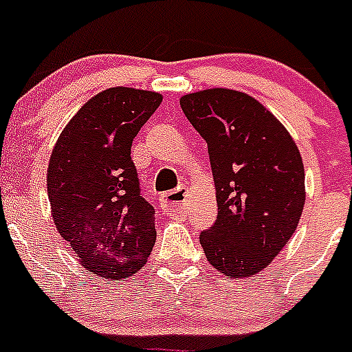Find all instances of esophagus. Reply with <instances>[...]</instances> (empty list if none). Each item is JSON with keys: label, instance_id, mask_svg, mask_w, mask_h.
<instances>
[{"label": "esophagus", "instance_id": "1", "mask_svg": "<svg viewBox=\"0 0 352 352\" xmlns=\"http://www.w3.org/2000/svg\"><path fill=\"white\" fill-rule=\"evenodd\" d=\"M162 206L166 208V211H169L170 214H182V211L185 210L186 203V192L183 186L176 188V190L166 192L162 195Z\"/></svg>", "mask_w": 352, "mask_h": 352}]
</instances>
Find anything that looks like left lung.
I'll return each instance as SVG.
<instances>
[{
    "label": "left lung",
    "instance_id": "1",
    "mask_svg": "<svg viewBox=\"0 0 352 352\" xmlns=\"http://www.w3.org/2000/svg\"><path fill=\"white\" fill-rule=\"evenodd\" d=\"M183 113L208 142L219 214L201 232L206 259L229 278L257 275L296 231L305 206L300 149L268 109L227 88L188 93Z\"/></svg>",
    "mask_w": 352,
    "mask_h": 352
}]
</instances>
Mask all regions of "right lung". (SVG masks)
<instances>
[{
    "label": "right lung",
    "mask_w": 352,
    "mask_h": 352,
    "mask_svg": "<svg viewBox=\"0 0 352 352\" xmlns=\"http://www.w3.org/2000/svg\"><path fill=\"white\" fill-rule=\"evenodd\" d=\"M160 104V93L104 89L52 148L47 194L54 226L84 268L102 278L138 273L157 239L155 210L141 195L130 149Z\"/></svg>",
    "instance_id": "1"
}]
</instances>
